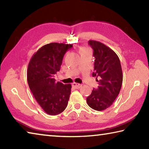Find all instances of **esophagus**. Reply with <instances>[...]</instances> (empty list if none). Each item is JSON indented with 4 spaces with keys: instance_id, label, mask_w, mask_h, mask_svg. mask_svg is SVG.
Wrapping results in <instances>:
<instances>
[{
    "instance_id": "obj_1",
    "label": "esophagus",
    "mask_w": 149,
    "mask_h": 149,
    "mask_svg": "<svg viewBox=\"0 0 149 149\" xmlns=\"http://www.w3.org/2000/svg\"><path fill=\"white\" fill-rule=\"evenodd\" d=\"M72 86L74 88H75V89H79V88L82 87V85L79 84H77V83H73Z\"/></svg>"
}]
</instances>
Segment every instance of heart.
Listing matches in <instances>:
<instances>
[{
  "instance_id": "heart-1",
  "label": "heart",
  "mask_w": 149,
  "mask_h": 149,
  "mask_svg": "<svg viewBox=\"0 0 149 149\" xmlns=\"http://www.w3.org/2000/svg\"><path fill=\"white\" fill-rule=\"evenodd\" d=\"M86 49H87L86 47H81L80 49V51H81V50H86Z\"/></svg>"
}]
</instances>
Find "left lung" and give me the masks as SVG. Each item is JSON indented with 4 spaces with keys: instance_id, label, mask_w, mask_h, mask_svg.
<instances>
[{
    "instance_id": "1",
    "label": "left lung",
    "mask_w": 149,
    "mask_h": 149,
    "mask_svg": "<svg viewBox=\"0 0 149 149\" xmlns=\"http://www.w3.org/2000/svg\"><path fill=\"white\" fill-rule=\"evenodd\" d=\"M89 44L95 58L93 76L97 77L99 86L92 91L87 102L93 110L102 111L109 108L119 94L123 81L122 66L118 55L110 47L93 40Z\"/></svg>"
}]
</instances>
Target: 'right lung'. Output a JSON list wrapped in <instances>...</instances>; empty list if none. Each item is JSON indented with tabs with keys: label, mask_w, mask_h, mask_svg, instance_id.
Masks as SVG:
<instances>
[{
	"label": "right lung",
	"mask_w": 149,
	"mask_h": 149,
	"mask_svg": "<svg viewBox=\"0 0 149 149\" xmlns=\"http://www.w3.org/2000/svg\"><path fill=\"white\" fill-rule=\"evenodd\" d=\"M71 44L51 42L33 55L27 71V82L33 95L47 114L54 116L67 107L72 85L56 82L54 74L60 71L64 54Z\"/></svg>",
	"instance_id": "1"
}]
</instances>
